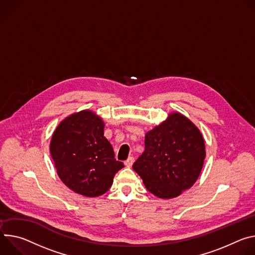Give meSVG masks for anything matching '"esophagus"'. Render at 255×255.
Segmentation results:
<instances>
[{
  "instance_id": "1",
  "label": "esophagus",
  "mask_w": 255,
  "mask_h": 255,
  "mask_svg": "<svg viewBox=\"0 0 255 255\" xmlns=\"http://www.w3.org/2000/svg\"><path fill=\"white\" fill-rule=\"evenodd\" d=\"M133 162H134V158H133V157H128V158L127 159V161H125V165H126L127 167H130V166L133 164Z\"/></svg>"
}]
</instances>
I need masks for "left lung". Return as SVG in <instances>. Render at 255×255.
I'll list each match as a JSON object with an SVG mask.
<instances>
[{"instance_id": "obj_1", "label": "left lung", "mask_w": 255, "mask_h": 255, "mask_svg": "<svg viewBox=\"0 0 255 255\" xmlns=\"http://www.w3.org/2000/svg\"><path fill=\"white\" fill-rule=\"evenodd\" d=\"M205 158V140L200 129L174 112L146 133L145 151L132 168L151 193L172 199L194 184Z\"/></svg>"}]
</instances>
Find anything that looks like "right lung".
Masks as SVG:
<instances>
[{"label": "right lung", "mask_w": 255, "mask_h": 255, "mask_svg": "<svg viewBox=\"0 0 255 255\" xmlns=\"http://www.w3.org/2000/svg\"><path fill=\"white\" fill-rule=\"evenodd\" d=\"M50 155L61 180L88 197L105 193L124 167L104 136V123L90 110L74 113L58 126L51 137Z\"/></svg>", "instance_id": "obj_1"}]
</instances>
